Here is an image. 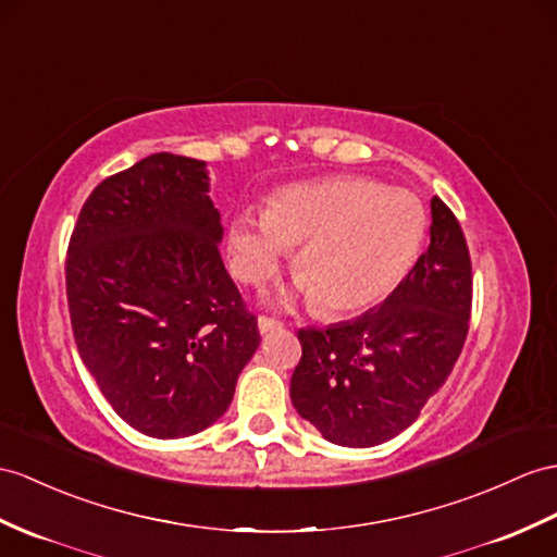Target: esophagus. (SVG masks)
<instances>
[{
  "instance_id": "esophagus-1",
  "label": "esophagus",
  "mask_w": 557,
  "mask_h": 557,
  "mask_svg": "<svg viewBox=\"0 0 557 557\" xmlns=\"http://www.w3.org/2000/svg\"><path fill=\"white\" fill-rule=\"evenodd\" d=\"M257 325H260V333L262 335H267V333H274V331H278V329H283V323L278 321V319H274V317H260L257 319Z\"/></svg>"
}]
</instances>
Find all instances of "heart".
Returning a JSON list of instances; mask_svg holds the SVG:
<instances>
[{"label":"heart","mask_w":557,"mask_h":557,"mask_svg":"<svg viewBox=\"0 0 557 557\" xmlns=\"http://www.w3.org/2000/svg\"><path fill=\"white\" fill-rule=\"evenodd\" d=\"M428 232L423 202L369 176L288 186L267 212L240 210L228 226V264L243 283H264L288 250L307 300L323 314H351L397 286Z\"/></svg>","instance_id":"obj_1"}]
</instances>
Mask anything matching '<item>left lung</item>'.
<instances>
[{
    "label": "left lung",
    "mask_w": 557,
    "mask_h": 557,
    "mask_svg": "<svg viewBox=\"0 0 557 557\" xmlns=\"http://www.w3.org/2000/svg\"><path fill=\"white\" fill-rule=\"evenodd\" d=\"M430 246L387 300L355 321L300 329L290 399L341 446L397 437L444 385L470 329L472 264L456 214L432 198Z\"/></svg>",
    "instance_id": "left-lung-1"
}]
</instances>
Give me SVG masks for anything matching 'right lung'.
<instances>
[{"instance_id": "add662e5", "label": "right lung", "mask_w": 557, "mask_h": 557, "mask_svg": "<svg viewBox=\"0 0 557 557\" xmlns=\"http://www.w3.org/2000/svg\"><path fill=\"white\" fill-rule=\"evenodd\" d=\"M220 240L206 162L156 153L94 188L67 243L79 357L113 411L148 437L212 425L260 345Z\"/></svg>"}]
</instances>
